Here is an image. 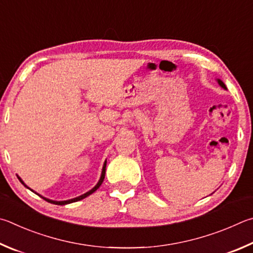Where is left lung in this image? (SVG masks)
Instances as JSON below:
<instances>
[{"instance_id": "obj_1", "label": "left lung", "mask_w": 253, "mask_h": 253, "mask_svg": "<svg viewBox=\"0 0 253 253\" xmlns=\"http://www.w3.org/2000/svg\"><path fill=\"white\" fill-rule=\"evenodd\" d=\"M218 83H219V85H220V86H221V87H223V88H227V87H226V85H224V84H223V83H222L221 81H220V80H218Z\"/></svg>"}]
</instances>
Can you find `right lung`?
Segmentation results:
<instances>
[{
  "instance_id": "1",
  "label": "right lung",
  "mask_w": 253,
  "mask_h": 253,
  "mask_svg": "<svg viewBox=\"0 0 253 253\" xmlns=\"http://www.w3.org/2000/svg\"><path fill=\"white\" fill-rule=\"evenodd\" d=\"M105 171H106V162H105V164H104V167H103V171H102V176H100V179H99V181H98V183L97 185H96L93 189L91 190H89L88 192H86V194H84V195H82V196H80V197H77V198H74V199H71V200H66V201H54V200H49V199H46V198H44V197H42V198L44 199V200H46V201H48V203H50V204H54V205H58V206H63V205H67V204H72V203H75V201H79V200H82V199H84V198H86L87 196H89V195H91L93 194L94 191H96L98 189V188L100 187V185H102L103 183V181H104V178H105ZM18 178V180H20L23 185H24L25 187H27L24 182L22 181V179L20 178V177H17ZM29 188V187H27ZM33 191V190H32Z\"/></svg>"
}]
</instances>
